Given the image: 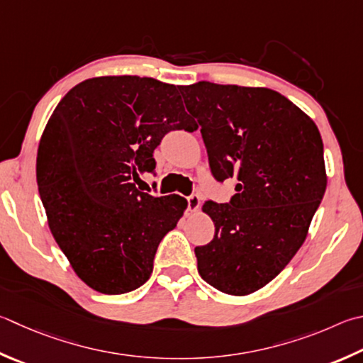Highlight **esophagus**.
<instances>
[{"label":"esophagus","mask_w":363,"mask_h":363,"mask_svg":"<svg viewBox=\"0 0 363 363\" xmlns=\"http://www.w3.org/2000/svg\"><path fill=\"white\" fill-rule=\"evenodd\" d=\"M187 206H189V213H196V211H199L201 206L200 195H196V194L190 195L187 199Z\"/></svg>","instance_id":"34e87169"}]
</instances>
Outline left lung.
<instances>
[{"instance_id": "1", "label": "left lung", "mask_w": 363, "mask_h": 363, "mask_svg": "<svg viewBox=\"0 0 363 363\" xmlns=\"http://www.w3.org/2000/svg\"><path fill=\"white\" fill-rule=\"evenodd\" d=\"M179 90L201 127L214 177L238 179L230 203L203 204L216 233L195 247L199 273L223 294H254L306 240L327 187L320 133L272 89L196 82Z\"/></svg>"}]
</instances>
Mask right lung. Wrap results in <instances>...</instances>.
<instances>
[{
	"instance_id": "obj_1",
	"label": "right lung",
	"mask_w": 363,
	"mask_h": 363,
	"mask_svg": "<svg viewBox=\"0 0 363 363\" xmlns=\"http://www.w3.org/2000/svg\"><path fill=\"white\" fill-rule=\"evenodd\" d=\"M179 85L101 76L72 87L50 116L38 150V187L49 228L69 265L96 292L146 282L163 236L187 208L179 195L140 192L154 150L171 130H192Z\"/></svg>"
}]
</instances>
